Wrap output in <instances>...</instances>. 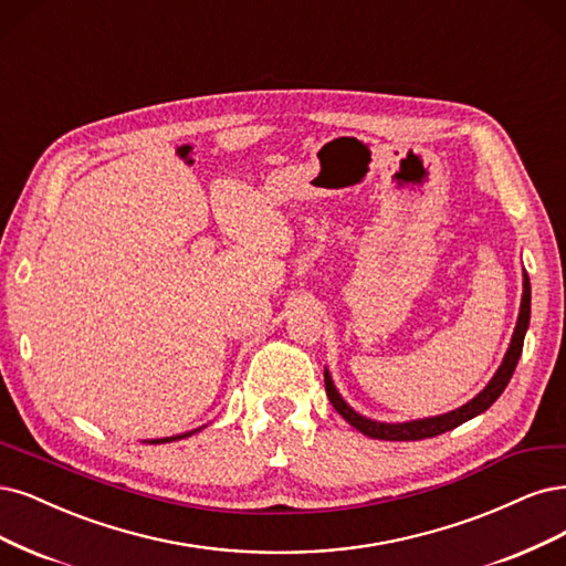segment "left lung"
<instances>
[{
	"instance_id": "left-lung-1",
	"label": "left lung",
	"mask_w": 566,
	"mask_h": 566,
	"mask_svg": "<svg viewBox=\"0 0 566 566\" xmlns=\"http://www.w3.org/2000/svg\"><path fill=\"white\" fill-rule=\"evenodd\" d=\"M530 314H532V287H530V276L524 274V292H522V306H520V316H517V325H515V333H513V342L509 346V354H505L499 373L494 375V379L486 384L484 391L480 396H475L471 402H465L463 407L454 409L450 415H442V417H433V419H419V421H407V423H379L373 419H365L358 412L350 409L342 396L337 394V388L329 379L327 369H325V391L329 402L337 409V412L354 426L358 428L360 433L375 438V440H423V438H436L440 433L452 431V428L461 426L463 421H469L478 415H482L484 409H490L492 402L503 394V388L509 386L513 373H515V365L520 360L522 354V344H524V333H527L530 327Z\"/></svg>"
}]
</instances>
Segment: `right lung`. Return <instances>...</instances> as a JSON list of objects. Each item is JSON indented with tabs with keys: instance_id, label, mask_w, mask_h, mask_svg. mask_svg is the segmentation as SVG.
Masks as SVG:
<instances>
[{
	"instance_id": "add662e5",
	"label": "right lung",
	"mask_w": 566,
	"mask_h": 566,
	"mask_svg": "<svg viewBox=\"0 0 566 566\" xmlns=\"http://www.w3.org/2000/svg\"><path fill=\"white\" fill-rule=\"evenodd\" d=\"M187 436H191V433H185V436H175V438H164V440H151L154 444L157 442H170V440H178V438H187Z\"/></svg>"
}]
</instances>
